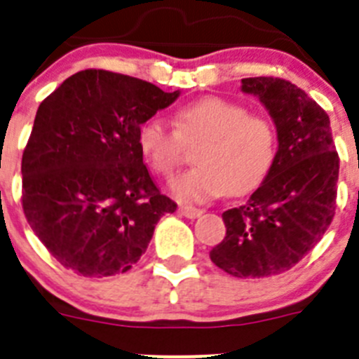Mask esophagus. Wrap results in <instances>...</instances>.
<instances>
[{
  "mask_svg": "<svg viewBox=\"0 0 359 359\" xmlns=\"http://www.w3.org/2000/svg\"><path fill=\"white\" fill-rule=\"evenodd\" d=\"M180 213L187 219H198L203 212L200 208H194V206H180Z\"/></svg>",
  "mask_w": 359,
  "mask_h": 359,
  "instance_id": "1",
  "label": "esophagus"
}]
</instances>
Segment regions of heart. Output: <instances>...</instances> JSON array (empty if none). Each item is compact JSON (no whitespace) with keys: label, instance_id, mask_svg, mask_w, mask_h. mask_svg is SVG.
I'll list each match as a JSON object with an SVG mask.
<instances>
[{"label":"heart","instance_id":"heart-1","mask_svg":"<svg viewBox=\"0 0 359 359\" xmlns=\"http://www.w3.org/2000/svg\"><path fill=\"white\" fill-rule=\"evenodd\" d=\"M175 130L153 116L140 125L139 147L154 172L172 179L184 158V144L198 146L189 170L172 182L177 200L203 203L229 193L255 189L276 159V130L267 119L250 116L243 106L222 97L193 100L173 114Z\"/></svg>","mask_w":359,"mask_h":359}]
</instances>
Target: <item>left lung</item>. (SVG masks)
<instances>
[{"instance_id":"8db88e82","label":"left lung","mask_w":359,"mask_h":359,"mask_svg":"<svg viewBox=\"0 0 359 359\" xmlns=\"http://www.w3.org/2000/svg\"><path fill=\"white\" fill-rule=\"evenodd\" d=\"M278 135L273 168L245 205L222 213L226 238L210 259L236 278H267L295 266L323 238L335 213L339 156L328 114L280 78H245Z\"/></svg>"}]
</instances>
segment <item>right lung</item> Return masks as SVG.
<instances>
[{"label":"right lung","instance_id":"right-lung-1","mask_svg":"<svg viewBox=\"0 0 359 359\" xmlns=\"http://www.w3.org/2000/svg\"><path fill=\"white\" fill-rule=\"evenodd\" d=\"M153 83L86 69L50 93L22 156L25 219L67 269L126 273L177 205L154 186L139 147L146 119L177 100Z\"/></svg>","mask_w":359,"mask_h":359}]
</instances>
